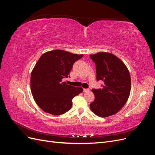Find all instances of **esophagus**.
Here are the masks:
<instances>
[{
  "instance_id": "34e87169",
  "label": "esophagus",
  "mask_w": 155,
  "mask_h": 155,
  "mask_svg": "<svg viewBox=\"0 0 155 155\" xmlns=\"http://www.w3.org/2000/svg\"><path fill=\"white\" fill-rule=\"evenodd\" d=\"M83 91L84 92H89V91H90V89H89V88H84Z\"/></svg>"
}]
</instances>
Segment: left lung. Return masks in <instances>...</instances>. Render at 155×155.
Instances as JSON below:
<instances>
[{
	"label": "left lung",
	"instance_id": "left-lung-1",
	"mask_svg": "<svg viewBox=\"0 0 155 155\" xmlns=\"http://www.w3.org/2000/svg\"><path fill=\"white\" fill-rule=\"evenodd\" d=\"M96 64V79L103 81L102 88H92L95 100L90 104L97 116L108 117L117 113L127 101L130 92V76L127 68L114 55L100 52L90 55Z\"/></svg>",
	"mask_w": 155,
	"mask_h": 155
}]
</instances>
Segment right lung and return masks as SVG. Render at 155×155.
<instances>
[{"mask_svg":"<svg viewBox=\"0 0 155 155\" xmlns=\"http://www.w3.org/2000/svg\"><path fill=\"white\" fill-rule=\"evenodd\" d=\"M83 55L55 50L41 56L31 74V91L36 104L47 113L61 115L68 111L72 99L83 92L81 87L63 82L70 77L73 64Z\"/></svg>","mask_w":155,"mask_h":155,"instance_id":"add662e5","label":"right lung"}]
</instances>
